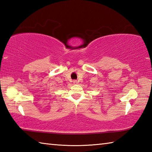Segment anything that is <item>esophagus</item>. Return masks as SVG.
<instances>
[{"instance_id": "esophagus-1", "label": "esophagus", "mask_w": 152, "mask_h": 152, "mask_svg": "<svg viewBox=\"0 0 152 152\" xmlns=\"http://www.w3.org/2000/svg\"><path fill=\"white\" fill-rule=\"evenodd\" d=\"M73 83H78V80H74Z\"/></svg>"}]
</instances>
